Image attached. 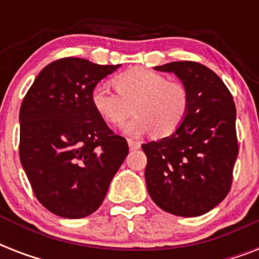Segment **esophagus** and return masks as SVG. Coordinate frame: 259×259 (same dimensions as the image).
<instances>
[{
    "instance_id": "esophagus-1",
    "label": "esophagus",
    "mask_w": 259,
    "mask_h": 259,
    "mask_svg": "<svg viewBox=\"0 0 259 259\" xmlns=\"http://www.w3.org/2000/svg\"><path fill=\"white\" fill-rule=\"evenodd\" d=\"M127 144H129V148L132 150L140 149V148H141V142L136 141V140H132V138H129V140H127Z\"/></svg>"
}]
</instances>
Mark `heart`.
I'll return each mask as SVG.
<instances>
[{"label":"heart","instance_id":"obj_1","mask_svg":"<svg viewBox=\"0 0 259 259\" xmlns=\"http://www.w3.org/2000/svg\"><path fill=\"white\" fill-rule=\"evenodd\" d=\"M114 89L98 84L91 91V103L111 125H121L133 111L136 117L125 125L130 136L153 132L157 138L172 136L184 122L189 107L187 87L156 71L136 67L111 80ZM134 109H131V106Z\"/></svg>","mask_w":259,"mask_h":259}]
</instances>
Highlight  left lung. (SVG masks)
Listing matches in <instances>:
<instances>
[{"label":"left lung","instance_id":"left-lung-1","mask_svg":"<svg viewBox=\"0 0 259 259\" xmlns=\"http://www.w3.org/2000/svg\"><path fill=\"white\" fill-rule=\"evenodd\" d=\"M173 72L187 87L189 107L183 125L160 141L142 145L148 157L146 188L152 200L177 217H199L229 193L238 156L237 109L213 71L196 62L154 67Z\"/></svg>","mask_w":259,"mask_h":259}]
</instances>
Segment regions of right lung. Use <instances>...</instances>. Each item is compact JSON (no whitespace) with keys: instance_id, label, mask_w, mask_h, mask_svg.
I'll return each mask as SVG.
<instances>
[{"instance_id":"1","label":"right lung","mask_w":259,"mask_h":259,"mask_svg":"<svg viewBox=\"0 0 259 259\" xmlns=\"http://www.w3.org/2000/svg\"><path fill=\"white\" fill-rule=\"evenodd\" d=\"M117 66L64 58L44 67L20 109V160L34 196L55 215L99 208L129 153L91 103V91Z\"/></svg>"}]
</instances>
